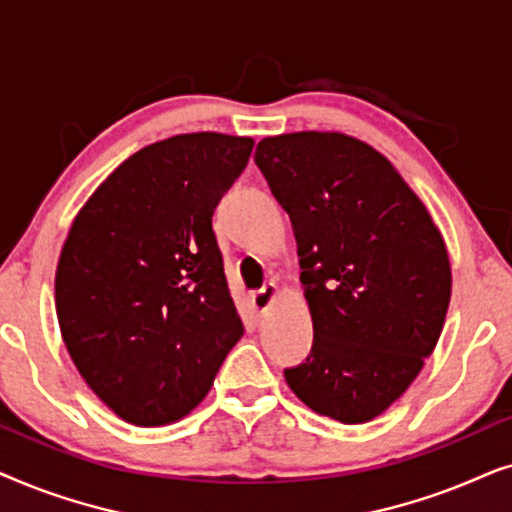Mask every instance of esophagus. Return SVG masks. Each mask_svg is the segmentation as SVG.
<instances>
[{
  "instance_id": "obj_1",
  "label": "esophagus",
  "mask_w": 512,
  "mask_h": 512,
  "mask_svg": "<svg viewBox=\"0 0 512 512\" xmlns=\"http://www.w3.org/2000/svg\"><path fill=\"white\" fill-rule=\"evenodd\" d=\"M277 298V284L275 282H268L263 286V289H258L256 293H251V307H254L258 317H263L265 312L270 310L272 300Z\"/></svg>"
}]
</instances>
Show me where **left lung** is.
<instances>
[{"label":"left lung","instance_id":"8db88e82","mask_svg":"<svg viewBox=\"0 0 512 512\" xmlns=\"http://www.w3.org/2000/svg\"><path fill=\"white\" fill-rule=\"evenodd\" d=\"M256 165L289 214L314 342L286 368L317 415L363 424L419 375L452 293L443 235L394 165L342 132L265 137Z\"/></svg>","mask_w":512,"mask_h":512}]
</instances>
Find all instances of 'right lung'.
Segmentation results:
<instances>
[{
	"mask_svg": "<svg viewBox=\"0 0 512 512\" xmlns=\"http://www.w3.org/2000/svg\"><path fill=\"white\" fill-rule=\"evenodd\" d=\"M254 139L193 132L116 167L69 228L55 310L74 366L125 422L188 415L244 326L223 272L214 209Z\"/></svg>",
	"mask_w": 512,
	"mask_h": 512,
	"instance_id": "obj_1",
	"label": "right lung"
}]
</instances>
